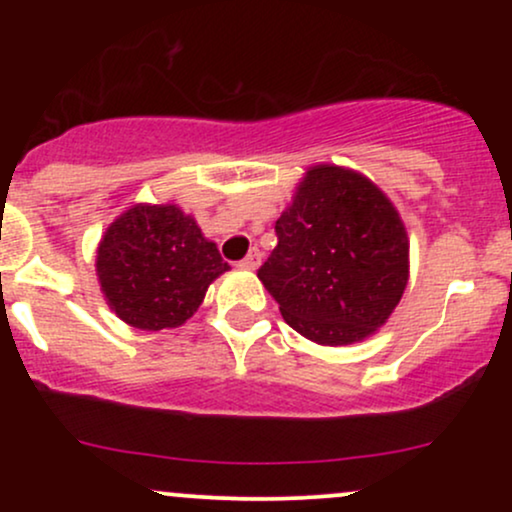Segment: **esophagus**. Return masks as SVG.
I'll return each instance as SVG.
<instances>
[{
	"instance_id": "34e87169",
	"label": "esophagus",
	"mask_w": 512,
	"mask_h": 512,
	"mask_svg": "<svg viewBox=\"0 0 512 512\" xmlns=\"http://www.w3.org/2000/svg\"><path fill=\"white\" fill-rule=\"evenodd\" d=\"M260 260H262L260 250L252 248L248 255H245V260H240V267H243V269H257V267H260Z\"/></svg>"
}]
</instances>
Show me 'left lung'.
Here are the masks:
<instances>
[{
  "label": "left lung",
  "instance_id": "1",
  "mask_svg": "<svg viewBox=\"0 0 512 512\" xmlns=\"http://www.w3.org/2000/svg\"><path fill=\"white\" fill-rule=\"evenodd\" d=\"M274 231L257 276L293 330L344 346L385 325L407 289L409 238L378 185L349 168H310Z\"/></svg>",
  "mask_w": 512,
  "mask_h": 512
}]
</instances>
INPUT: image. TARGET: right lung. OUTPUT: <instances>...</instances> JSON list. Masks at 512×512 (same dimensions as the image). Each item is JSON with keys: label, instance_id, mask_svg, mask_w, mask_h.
Segmentation results:
<instances>
[{"label": "right lung", "instance_id": "right-lung-1", "mask_svg": "<svg viewBox=\"0 0 512 512\" xmlns=\"http://www.w3.org/2000/svg\"><path fill=\"white\" fill-rule=\"evenodd\" d=\"M216 243L175 204H134L110 223L96 272L110 310L137 330L180 327L228 272Z\"/></svg>", "mask_w": 512, "mask_h": 512}]
</instances>
